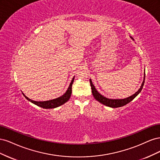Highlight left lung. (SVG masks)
<instances>
[{
  "instance_id": "8db88e82",
  "label": "left lung",
  "mask_w": 160,
  "mask_h": 160,
  "mask_svg": "<svg viewBox=\"0 0 160 160\" xmlns=\"http://www.w3.org/2000/svg\"><path fill=\"white\" fill-rule=\"evenodd\" d=\"M145 75H144V78H143V81L141 85V88H139V89L135 93V94H133V95L129 97L128 98L125 99H108L105 98L103 95H101L100 93H98V91L96 90L94 85L93 84L91 81V79H89L90 81V84H91V90H92V93H93V95L94 97V98L98 100L99 102H100L101 103H102L106 106H108V107L110 108H120L122 107L123 105H125L126 104L129 103L130 101H132L135 97H136L141 91L143 89V87L144 85V82H145Z\"/></svg>"
}]
</instances>
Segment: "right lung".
I'll return each mask as SVG.
<instances>
[{
	"label": "right lung",
	"instance_id": "obj_1",
	"mask_svg": "<svg viewBox=\"0 0 160 160\" xmlns=\"http://www.w3.org/2000/svg\"><path fill=\"white\" fill-rule=\"evenodd\" d=\"M74 78L75 77L72 78L71 83H70V85L69 87V88L66 91V93L59 98H57V99H52V100H49V101H33V100L28 99L25 94H23V93L22 94L25 97V98L27 100L30 101L31 102L33 103L34 104H35L38 106H39V107H41V108H42L44 109L55 108L59 107V106L62 105V104L65 103L69 99L71 93H72V83H73Z\"/></svg>",
	"mask_w": 160,
	"mask_h": 160
}]
</instances>
